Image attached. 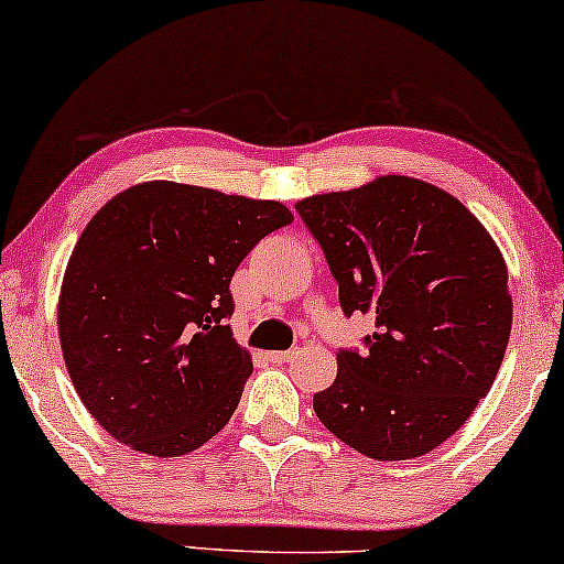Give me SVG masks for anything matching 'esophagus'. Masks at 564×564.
Here are the masks:
<instances>
[{"label": "esophagus", "mask_w": 564, "mask_h": 564, "mask_svg": "<svg viewBox=\"0 0 564 564\" xmlns=\"http://www.w3.org/2000/svg\"><path fill=\"white\" fill-rule=\"evenodd\" d=\"M269 361H274V365H284V361H292L297 357V349H290V351H272L267 354Z\"/></svg>", "instance_id": "1"}]
</instances>
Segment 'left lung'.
Instances as JSON below:
<instances>
[{"label": "left lung", "mask_w": 564, "mask_h": 564, "mask_svg": "<svg viewBox=\"0 0 564 564\" xmlns=\"http://www.w3.org/2000/svg\"><path fill=\"white\" fill-rule=\"evenodd\" d=\"M295 210L326 253L344 313L375 315L367 349L336 354L315 415L369 459L423 457L496 382L513 321L503 253L457 197L413 176H377Z\"/></svg>", "instance_id": "1"}]
</instances>
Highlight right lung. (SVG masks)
Returning <instances> with one entry per match:
<instances>
[{
  "label": "right lung",
  "instance_id": "obj_1",
  "mask_svg": "<svg viewBox=\"0 0 564 564\" xmlns=\"http://www.w3.org/2000/svg\"><path fill=\"white\" fill-rule=\"evenodd\" d=\"M290 223L274 199L164 180L99 207L66 264L58 338L76 395L107 434L182 457L226 426L253 369L228 326L230 280Z\"/></svg>",
  "mask_w": 564,
  "mask_h": 564
}]
</instances>
